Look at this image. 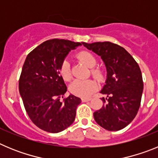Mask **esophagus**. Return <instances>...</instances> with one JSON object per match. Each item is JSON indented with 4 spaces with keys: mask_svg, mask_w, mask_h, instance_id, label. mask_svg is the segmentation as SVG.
I'll return each mask as SVG.
<instances>
[{
    "mask_svg": "<svg viewBox=\"0 0 158 158\" xmlns=\"http://www.w3.org/2000/svg\"><path fill=\"white\" fill-rule=\"evenodd\" d=\"M81 100H82V102H88V101H90V100H91V98H82Z\"/></svg>",
    "mask_w": 158,
    "mask_h": 158,
    "instance_id": "esophagus-1",
    "label": "esophagus"
}]
</instances>
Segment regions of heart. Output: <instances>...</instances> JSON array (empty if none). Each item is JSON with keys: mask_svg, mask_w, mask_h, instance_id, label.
<instances>
[{"mask_svg": "<svg viewBox=\"0 0 158 158\" xmlns=\"http://www.w3.org/2000/svg\"><path fill=\"white\" fill-rule=\"evenodd\" d=\"M78 59L83 62L87 67L90 68L91 73L96 79H101L103 74L100 69L94 68L96 65V58L92 53L88 51H82L77 55ZM60 74L65 81H69L71 77L70 67L68 61H64L60 67ZM96 83L93 80H76L73 81L69 85V92L72 94L80 97H89L91 96L96 89Z\"/></svg>", "mask_w": 158, "mask_h": 158, "instance_id": "b5f03b06", "label": "heart"}]
</instances>
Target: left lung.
Wrapping results in <instances>:
<instances>
[{"label":"left lung","instance_id":"obj_1","mask_svg":"<svg viewBox=\"0 0 158 158\" xmlns=\"http://www.w3.org/2000/svg\"><path fill=\"white\" fill-rule=\"evenodd\" d=\"M100 56L107 69L105 85L100 93L104 104L93 113L96 122L104 129L116 131L132 122L139 109L143 91L142 72L131 54L111 42L82 43Z\"/></svg>","mask_w":158,"mask_h":158}]
</instances>
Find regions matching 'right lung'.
<instances>
[{
  "mask_svg": "<svg viewBox=\"0 0 158 158\" xmlns=\"http://www.w3.org/2000/svg\"><path fill=\"white\" fill-rule=\"evenodd\" d=\"M81 43L69 40H47L31 51L25 59L19 81V91L27 115L33 123L50 133L69 127L81 104L70 94L61 101L67 87L60 67L71 50Z\"/></svg>",
  "mask_w": 158,
  "mask_h": 158,
  "instance_id": "obj_1",
  "label": "right lung"
}]
</instances>
